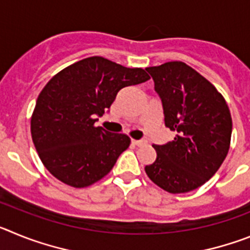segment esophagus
<instances>
[{
    "mask_svg": "<svg viewBox=\"0 0 250 250\" xmlns=\"http://www.w3.org/2000/svg\"><path fill=\"white\" fill-rule=\"evenodd\" d=\"M131 143L134 145H136V146H141V145L146 144V141H145V140H134V139L131 140Z\"/></svg>",
    "mask_w": 250,
    "mask_h": 250,
    "instance_id": "obj_1",
    "label": "esophagus"
}]
</instances>
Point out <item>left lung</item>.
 I'll list each match as a JSON object with an SVG mask.
<instances>
[{
    "label": "left lung",
    "mask_w": 250,
    "mask_h": 250,
    "mask_svg": "<svg viewBox=\"0 0 250 250\" xmlns=\"http://www.w3.org/2000/svg\"><path fill=\"white\" fill-rule=\"evenodd\" d=\"M146 70L163 103L165 126L176 135L167 144L152 145L156 160L145 171L167 193H188L207 183L227 158L230 111L215 86L182 61Z\"/></svg>",
    "instance_id": "8db88e82"
}]
</instances>
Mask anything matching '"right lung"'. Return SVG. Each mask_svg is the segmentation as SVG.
Here are the masks:
<instances>
[{
	"label": "right lung",
	"instance_id": "1",
	"mask_svg": "<svg viewBox=\"0 0 250 250\" xmlns=\"http://www.w3.org/2000/svg\"><path fill=\"white\" fill-rule=\"evenodd\" d=\"M150 79L143 68H129L101 56L67 66L40 92L31 116V135L40 159L60 182L86 188L107 175L129 147L125 134L94 124L123 87Z\"/></svg>",
	"mask_w": 250,
	"mask_h": 250
}]
</instances>
